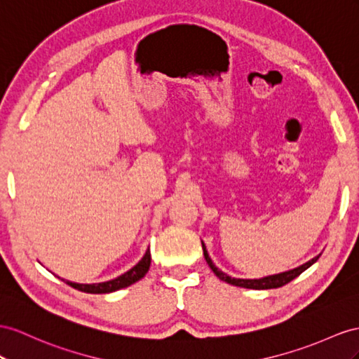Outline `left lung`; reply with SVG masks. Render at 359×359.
<instances>
[{"label": "left lung", "instance_id": "1", "mask_svg": "<svg viewBox=\"0 0 359 359\" xmlns=\"http://www.w3.org/2000/svg\"><path fill=\"white\" fill-rule=\"evenodd\" d=\"M201 247H203V255H205V259H206L208 265L210 267V270L215 273V276H217L218 279H222V280L231 283V285H235V287L249 288V290H270V288L283 287V285L290 283L292 279H296L297 276H300L306 269H309L311 265L314 264V262H317V259L320 258V256H317V258L308 261L306 264L300 265V267H297V269L290 270V271H285V273H280V274L267 276V278H262V279H235V278H231V276H227L226 273L219 271L214 265V262L210 261L209 255H208V250H206V247H205L203 243H201Z\"/></svg>", "mask_w": 359, "mask_h": 359}]
</instances>
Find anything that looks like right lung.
Here are the masks:
<instances>
[{"instance_id": "1", "label": "right lung", "mask_w": 359, "mask_h": 359, "mask_svg": "<svg viewBox=\"0 0 359 359\" xmlns=\"http://www.w3.org/2000/svg\"><path fill=\"white\" fill-rule=\"evenodd\" d=\"M150 262H151V255H150V250H147L145 255H144V258L140 262H137L132 270H128L127 273L121 274L119 278H116L114 280L101 282V283H76V282L67 280V283L72 288H76L79 291H83V292H89V294L112 292V291H116V290L130 287L132 283L141 280L144 276L147 274V271H149Z\"/></svg>"}]
</instances>
